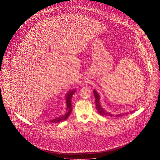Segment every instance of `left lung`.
I'll list each match as a JSON object with an SVG mask.
<instances>
[{
  "instance_id": "left-lung-1",
  "label": "left lung",
  "mask_w": 160,
  "mask_h": 160,
  "mask_svg": "<svg viewBox=\"0 0 160 160\" xmlns=\"http://www.w3.org/2000/svg\"><path fill=\"white\" fill-rule=\"evenodd\" d=\"M93 94H94V96H95V105H96V108L97 110H98L99 114L102 115V116H113V115L110 113H108L107 112H105V110L101 107L100 105V96H99V94L98 93V92L96 91L95 90H93ZM134 112V111H133ZM131 112L130 113H121V114H117L115 116V117L116 118H118V117H120V116H122L124 115H127V114H129V113H131L132 112Z\"/></svg>"
}]
</instances>
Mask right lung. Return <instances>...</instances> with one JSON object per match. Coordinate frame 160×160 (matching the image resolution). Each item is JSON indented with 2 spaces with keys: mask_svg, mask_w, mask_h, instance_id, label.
I'll return each instance as SVG.
<instances>
[{
  "mask_svg": "<svg viewBox=\"0 0 160 160\" xmlns=\"http://www.w3.org/2000/svg\"><path fill=\"white\" fill-rule=\"evenodd\" d=\"M75 90L73 91H69L67 93L66 95V103H67V112L65 114L62 116H59L58 118H56L55 119H51L49 121H48L47 122H50V123H57V122H61L62 121H65L66 119H67V118H68L69 114H71V111H72V108H71V98L72 96V94L75 92Z\"/></svg>",
  "mask_w": 160,
  "mask_h": 160,
  "instance_id": "1",
  "label": "right lung"
}]
</instances>
